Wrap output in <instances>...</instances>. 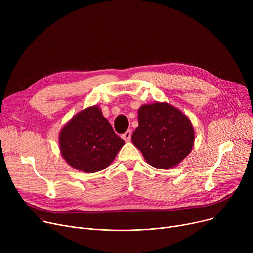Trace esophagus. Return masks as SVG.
Segmentation results:
<instances>
[{
    "label": "esophagus",
    "mask_w": 253,
    "mask_h": 253,
    "mask_svg": "<svg viewBox=\"0 0 253 253\" xmlns=\"http://www.w3.org/2000/svg\"><path fill=\"white\" fill-rule=\"evenodd\" d=\"M131 130H127L125 133L122 135V138L125 140V141H129L131 139Z\"/></svg>",
    "instance_id": "34e87169"
}]
</instances>
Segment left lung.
Instances as JSON below:
<instances>
[{"label":"left lung","mask_w":253,"mask_h":253,"mask_svg":"<svg viewBox=\"0 0 253 253\" xmlns=\"http://www.w3.org/2000/svg\"><path fill=\"white\" fill-rule=\"evenodd\" d=\"M132 142L150 165L169 169L178 165L194 145L190 119L167 102L143 104L138 110V127Z\"/></svg>","instance_id":"obj_1"}]
</instances>
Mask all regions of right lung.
I'll return each instance as SVG.
<instances>
[{
    "instance_id": "1",
    "label": "right lung",
    "mask_w": 253,
    "mask_h": 253,
    "mask_svg": "<svg viewBox=\"0 0 253 253\" xmlns=\"http://www.w3.org/2000/svg\"><path fill=\"white\" fill-rule=\"evenodd\" d=\"M124 144L97 105L78 113L59 133L61 156L73 168L86 173L108 167Z\"/></svg>"
}]
</instances>
